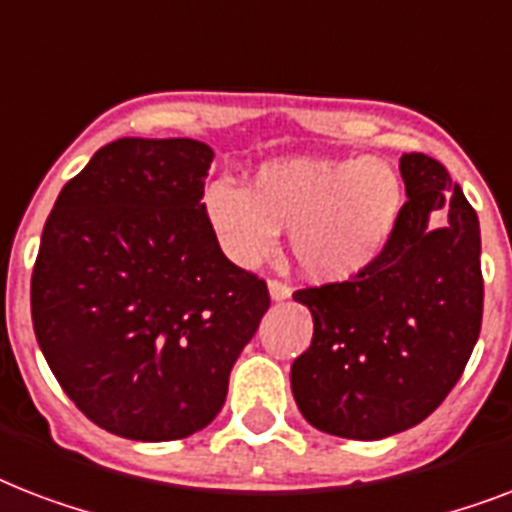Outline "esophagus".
<instances>
[{
  "instance_id": "obj_1",
  "label": "esophagus",
  "mask_w": 512,
  "mask_h": 512,
  "mask_svg": "<svg viewBox=\"0 0 512 512\" xmlns=\"http://www.w3.org/2000/svg\"><path fill=\"white\" fill-rule=\"evenodd\" d=\"M268 295H271V300L281 303V300H287V297L292 295V289H289V284H284V281L271 279L268 281Z\"/></svg>"
}]
</instances>
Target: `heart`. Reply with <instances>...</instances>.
I'll use <instances>...</instances> for the list:
<instances>
[{
    "instance_id": "obj_1",
    "label": "heart",
    "mask_w": 512,
    "mask_h": 512,
    "mask_svg": "<svg viewBox=\"0 0 512 512\" xmlns=\"http://www.w3.org/2000/svg\"><path fill=\"white\" fill-rule=\"evenodd\" d=\"M404 207V183L377 156H284L257 167L249 188L212 183L204 209L217 239L255 265L292 231V255L313 281H348L385 252Z\"/></svg>"
}]
</instances>
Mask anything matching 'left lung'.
Instances as JSON below:
<instances>
[{"label":"left lung","instance_id":"left-lung-1","mask_svg":"<svg viewBox=\"0 0 512 512\" xmlns=\"http://www.w3.org/2000/svg\"><path fill=\"white\" fill-rule=\"evenodd\" d=\"M398 170L406 204L377 263L295 292L313 340L292 364V393L329 436L377 441L414 428L457 385L481 332L476 209L436 159L404 154ZM433 214L445 225L433 229Z\"/></svg>","mask_w":512,"mask_h":512}]
</instances>
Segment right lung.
I'll list each match as a JSON object with an SVG mask.
<instances>
[{
    "mask_svg": "<svg viewBox=\"0 0 512 512\" xmlns=\"http://www.w3.org/2000/svg\"><path fill=\"white\" fill-rule=\"evenodd\" d=\"M191 138H119L60 191L31 276V319L66 396L108 433L175 441L223 409L271 305L223 255Z\"/></svg>",
    "mask_w": 512,
    "mask_h": 512,
    "instance_id": "1",
    "label": "right lung"
}]
</instances>
